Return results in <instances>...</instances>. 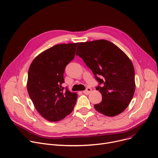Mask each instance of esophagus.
Wrapping results in <instances>:
<instances>
[{"mask_svg":"<svg viewBox=\"0 0 158 158\" xmlns=\"http://www.w3.org/2000/svg\"><path fill=\"white\" fill-rule=\"evenodd\" d=\"M91 91V88H89V87H88V88H86V90L83 91V93H85V94H89V93Z\"/></svg>","mask_w":158,"mask_h":158,"instance_id":"obj_1","label":"esophagus"}]
</instances>
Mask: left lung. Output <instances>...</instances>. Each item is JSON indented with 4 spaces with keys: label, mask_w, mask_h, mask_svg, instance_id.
Listing matches in <instances>:
<instances>
[{
    "label": "left lung",
    "mask_w": 158,
    "mask_h": 158,
    "mask_svg": "<svg viewBox=\"0 0 158 158\" xmlns=\"http://www.w3.org/2000/svg\"><path fill=\"white\" fill-rule=\"evenodd\" d=\"M76 55L99 82L96 89L101 93L102 100L94 105V109L107 116L123 112L135 89V70L128 56L111 42L103 39L80 43Z\"/></svg>",
    "instance_id": "8db88e82"
}]
</instances>
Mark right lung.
Instances as JSON below:
<instances>
[{
	"label": "right lung",
	"instance_id": "add662e5",
	"mask_svg": "<svg viewBox=\"0 0 158 158\" xmlns=\"http://www.w3.org/2000/svg\"><path fill=\"white\" fill-rule=\"evenodd\" d=\"M79 43L57 44L41 52L31 62L27 90L37 112L49 121L64 119L77 102L76 93L62 87L65 69L74 58Z\"/></svg>",
	"mask_w": 158,
	"mask_h": 158
}]
</instances>
